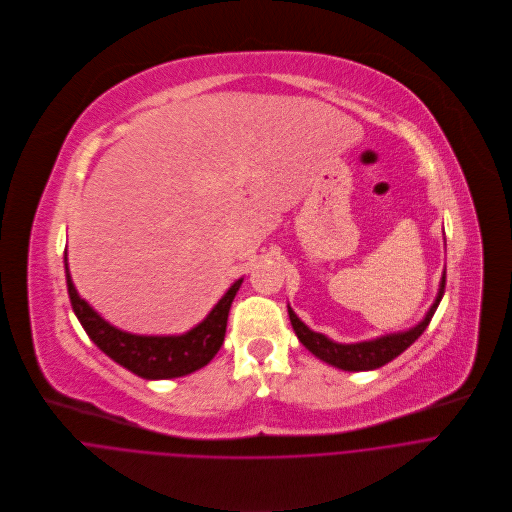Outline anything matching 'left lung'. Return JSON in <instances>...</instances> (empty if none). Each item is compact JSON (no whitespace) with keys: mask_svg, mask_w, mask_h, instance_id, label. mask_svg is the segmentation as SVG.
<instances>
[{"mask_svg":"<svg viewBox=\"0 0 512 512\" xmlns=\"http://www.w3.org/2000/svg\"><path fill=\"white\" fill-rule=\"evenodd\" d=\"M444 287H446V267L442 271V279H440V285H438V295H436L434 303L430 305V309L426 311L422 321H418L410 329L396 331V333H386V335L368 339V342H358V344L333 342V339H329L327 335L307 327L295 315V311L289 305H287V311H289V319H291L295 335L299 337V342L315 358H319L321 362H325L333 368L346 370V372H368V370H378V368L386 366L388 362L398 358L402 352H406L416 342V339L428 327L434 311L438 309V305L442 301V295H444Z\"/></svg>","mask_w":512,"mask_h":512,"instance_id":"left-lung-1","label":"left lung"}]
</instances>
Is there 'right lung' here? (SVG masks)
<instances>
[{
    "instance_id": "obj_1",
    "label": "right lung",
    "mask_w": 512,
    "mask_h": 512,
    "mask_svg": "<svg viewBox=\"0 0 512 512\" xmlns=\"http://www.w3.org/2000/svg\"><path fill=\"white\" fill-rule=\"evenodd\" d=\"M66 285L72 309L92 342L118 366L144 380H170L205 368L225 342L231 303L243 283L239 277L209 315L193 329L179 335H138L114 327L74 287L68 269V251H64Z\"/></svg>"
}]
</instances>
